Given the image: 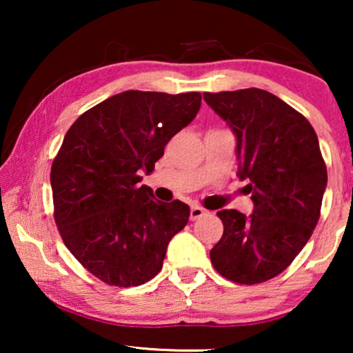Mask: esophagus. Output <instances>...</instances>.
Segmentation results:
<instances>
[{
  "label": "esophagus",
  "instance_id": "esophagus-1",
  "mask_svg": "<svg viewBox=\"0 0 353 353\" xmlns=\"http://www.w3.org/2000/svg\"><path fill=\"white\" fill-rule=\"evenodd\" d=\"M205 214H207L205 209H202V207H199V205H192L191 212H190V219L197 220V219H201V216H204Z\"/></svg>",
  "mask_w": 353,
  "mask_h": 353
}]
</instances>
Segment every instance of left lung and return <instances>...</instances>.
<instances>
[{
	"mask_svg": "<svg viewBox=\"0 0 353 353\" xmlns=\"http://www.w3.org/2000/svg\"><path fill=\"white\" fill-rule=\"evenodd\" d=\"M205 103L233 128L241 180L252 215H216L223 236L210 250L214 268L238 284H259L283 273L320 220L327 172L310 122L272 93L245 88L204 93Z\"/></svg>",
	"mask_w": 353,
	"mask_h": 353,
	"instance_id": "8db88e82",
	"label": "left lung"
}]
</instances>
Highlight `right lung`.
<instances>
[{"instance_id":"right-lung-1","label":"right lung","mask_w":353,"mask_h":353,"mask_svg":"<svg viewBox=\"0 0 353 353\" xmlns=\"http://www.w3.org/2000/svg\"><path fill=\"white\" fill-rule=\"evenodd\" d=\"M201 99L196 91L128 90L86 110L65 133L51 167L54 220L72 255L109 286L152 279L188 223L185 202L157 201L138 183L192 122Z\"/></svg>"}]
</instances>
